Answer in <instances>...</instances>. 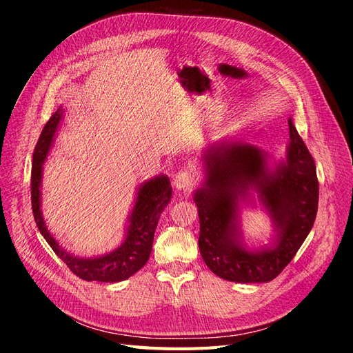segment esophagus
I'll list each match as a JSON object with an SVG mask.
<instances>
[{"label": "esophagus", "mask_w": 353, "mask_h": 353, "mask_svg": "<svg viewBox=\"0 0 353 353\" xmlns=\"http://www.w3.org/2000/svg\"><path fill=\"white\" fill-rule=\"evenodd\" d=\"M195 185H196V176L188 168L180 170L174 177V186L179 190H190Z\"/></svg>", "instance_id": "1"}]
</instances>
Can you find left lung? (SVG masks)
Instances as JSON below:
<instances>
[{"instance_id": "1", "label": "left lung", "mask_w": 353, "mask_h": 353, "mask_svg": "<svg viewBox=\"0 0 353 353\" xmlns=\"http://www.w3.org/2000/svg\"><path fill=\"white\" fill-rule=\"evenodd\" d=\"M286 163L270 173L264 154L246 143H217L207 154V180L195 193L199 251L207 267L224 280L267 283L276 279L311 232L318 210L315 163L289 119ZM254 187L276 224V246L249 253L238 241L236 199Z\"/></svg>"}]
</instances>
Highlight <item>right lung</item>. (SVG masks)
Wrapping results in <instances>:
<instances>
[{
  "instance_id": "obj_1",
  "label": "right lung",
  "mask_w": 353,
  "mask_h": 353,
  "mask_svg": "<svg viewBox=\"0 0 353 353\" xmlns=\"http://www.w3.org/2000/svg\"><path fill=\"white\" fill-rule=\"evenodd\" d=\"M63 110L59 108L51 119L45 124L39 139L33 151L32 174H30V198H32V212L35 223L45 241L48 242L57 256H60L63 263L70 268L73 274L86 281H104L116 283L126 280L139 271L146 261L150 259L152 251L155 227L160 220V215L164 207L172 198V185L164 176L146 181L139 188L138 198L130 215V225L124 242L114 252L98 258H76L65 252L55 239L50 234L45 227L41 214V177L42 164L47 158L50 146L54 138V133L59 128Z\"/></svg>"
}]
</instances>
